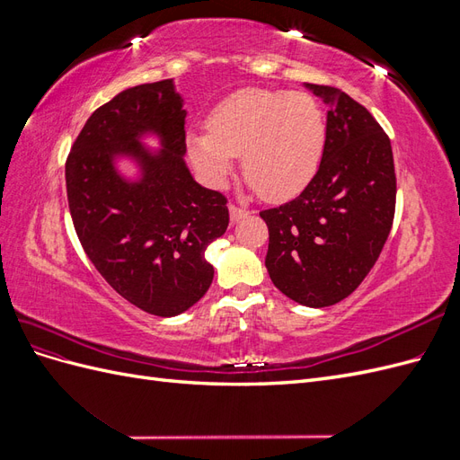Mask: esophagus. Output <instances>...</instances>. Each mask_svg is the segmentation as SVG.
Here are the masks:
<instances>
[{"instance_id": "esophagus-1", "label": "esophagus", "mask_w": 460, "mask_h": 460, "mask_svg": "<svg viewBox=\"0 0 460 460\" xmlns=\"http://www.w3.org/2000/svg\"><path fill=\"white\" fill-rule=\"evenodd\" d=\"M249 213L245 211V208H242V207H238V205H230V220L232 222H238V220H242V218H245Z\"/></svg>"}]
</instances>
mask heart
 Segmentation results:
<instances>
[{
    "instance_id": "b5f03b06",
    "label": "heart",
    "mask_w": 460,
    "mask_h": 460,
    "mask_svg": "<svg viewBox=\"0 0 460 460\" xmlns=\"http://www.w3.org/2000/svg\"><path fill=\"white\" fill-rule=\"evenodd\" d=\"M208 132H190L198 171L220 182L242 155V172L261 198L296 196L318 171L326 144L324 111L313 95L243 88L222 100L207 119Z\"/></svg>"
}]
</instances>
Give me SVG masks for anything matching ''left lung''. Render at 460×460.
I'll return each instance as SVG.
<instances>
[{"mask_svg": "<svg viewBox=\"0 0 460 460\" xmlns=\"http://www.w3.org/2000/svg\"><path fill=\"white\" fill-rule=\"evenodd\" d=\"M328 105L318 171L296 199L261 211L272 284L305 307L351 296L378 261L395 215V166L387 134L353 97L305 84Z\"/></svg>", "mask_w": 460, "mask_h": 460, "instance_id": "obj_1", "label": "left lung"}]
</instances>
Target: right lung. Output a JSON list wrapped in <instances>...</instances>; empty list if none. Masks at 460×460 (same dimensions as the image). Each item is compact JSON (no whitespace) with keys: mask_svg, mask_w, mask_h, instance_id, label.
<instances>
[{"mask_svg":"<svg viewBox=\"0 0 460 460\" xmlns=\"http://www.w3.org/2000/svg\"><path fill=\"white\" fill-rule=\"evenodd\" d=\"M186 109L172 78L134 86L95 109L65 164L73 225L105 282L137 309L176 316L213 282L205 259L228 228L226 198L193 180L186 166ZM153 133L162 149L141 137ZM119 158L141 176L124 179Z\"/></svg>","mask_w":460,"mask_h":460,"instance_id":"1","label":"right lung"}]
</instances>
